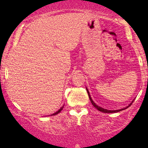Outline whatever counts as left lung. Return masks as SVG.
Here are the masks:
<instances>
[{
	"instance_id": "8db88e82",
	"label": "left lung",
	"mask_w": 148,
	"mask_h": 148,
	"mask_svg": "<svg viewBox=\"0 0 148 148\" xmlns=\"http://www.w3.org/2000/svg\"><path fill=\"white\" fill-rule=\"evenodd\" d=\"M86 90H87L88 94V97H89V98H90V101H91L92 104L93 106H94V107H95V108H97V110H99V111H101V112H103V113H116V112L121 111H123V110H125V109H126V108H128V107H130V106H131V104H132V103H133V101H132V102L128 106L125 107V108H121V109H119V110H113V111H111V110H107V109H105V108H101V107H100V106H97V105L96 103H95L94 101H92V99L91 97H90V95L89 91H88V90L87 89V88H86Z\"/></svg>"
}]
</instances>
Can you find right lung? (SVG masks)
<instances>
[{
    "instance_id": "obj_1",
    "label": "right lung",
    "mask_w": 148,
    "mask_h": 148,
    "mask_svg": "<svg viewBox=\"0 0 148 148\" xmlns=\"http://www.w3.org/2000/svg\"><path fill=\"white\" fill-rule=\"evenodd\" d=\"M64 108V105H63V106H62V107H61V108H60V109H59V110H58V111H56V113H53V114H52V115H57V114H58V113H60V112L61 111H62V108Z\"/></svg>"
}]
</instances>
